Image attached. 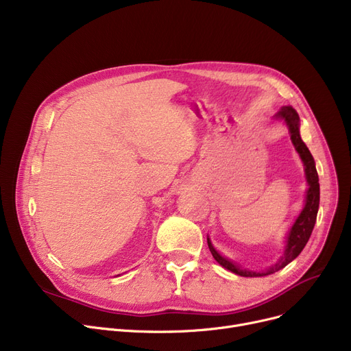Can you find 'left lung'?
<instances>
[{
	"instance_id": "left-lung-1",
	"label": "left lung",
	"mask_w": 351,
	"mask_h": 351,
	"mask_svg": "<svg viewBox=\"0 0 351 351\" xmlns=\"http://www.w3.org/2000/svg\"><path fill=\"white\" fill-rule=\"evenodd\" d=\"M278 117L285 119L287 128H289L291 132V138L295 149L298 150V153L300 154V158L304 164V171H306V178L308 182V190H307V197H306V205L303 211L300 213V215L298 217L296 222L293 223L292 230L289 232V237H287V243H286V250L285 254L282 256V259L274 266L271 267L269 271L262 272V274H256V272H250V271H241L238 266H235L232 262H230L228 259L222 258L214 248L210 242V239H207L208 242V248L214 256V259L222 265L225 269H228L237 275L241 276H266L275 274L276 271L282 269L287 263L292 262L304 248V245L307 243L308 238L312 235L313 226L316 222V217H317V210H319V199H320V187H319V176L316 171V166H315V160L313 156L308 152V149L306 147V144L303 143L300 133H299V116L296 113V110L291 106H285L280 109V112L276 114Z\"/></svg>"
}]
</instances>
